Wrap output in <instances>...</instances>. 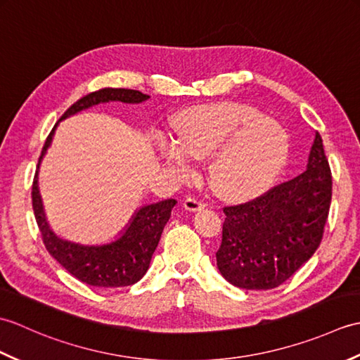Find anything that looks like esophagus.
Instances as JSON below:
<instances>
[{
  "label": "esophagus",
  "instance_id": "obj_1",
  "mask_svg": "<svg viewBox=\"0 0 360 360\" xmlns=\"http://www.w3.org/2000/svg\"><path fill=\"white\" fill-rule=\"evenodd\" d=\"M184 207L190 212H196V210H201L205 207V202L202 200H200V198H195V196H188L186 198L184 201Z\"/></svg>",
  "mask_w": 360,
  "mask_h": 360
}]
</instances>
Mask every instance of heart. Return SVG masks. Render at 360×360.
Segmentation results:
<instances>
[{"label": "heart", "mask_w": 360, "mask_h": 360, "mask_svg": "<svg viewBox=\"0 0 360 360\" xmlns=\"http://www.w3.org/2000/svg\"><path fill=\"white\" fill-rule=\"evenodd\" d=\"M178 143L162 142L168 164L187 170L188 156H209L212 188L229 200H246L271 186L288 156V136L254 106L218 103L192 108L174 120Z\"/></svg>", "instance_id": "b5f03b06"}]
</instances>
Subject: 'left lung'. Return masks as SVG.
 <instances>
[{
    "label": "left lung",
    "mask_w": 360,
    "mask_h": 360,
    "mask_svg": "<svg viewBox=\"0 0 360 360\" xmlns=\"http://www.w3.org/2000/svg\"><path fill=\"white\" fill-rule=\"evenodd\" d=\"M333 198V176L316 133L308 168L248 202L226 205L217 264L236 288L272 289L314 255Z\"/></svg>",
    "instance_id": "left-lung-1"
}]
</instances>
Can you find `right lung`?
<instances>
[{
  "label": "right lung",
  "mask_w": 360,
  "mask_h": 360,
  "mask_svg": "<svg viewBox=\"0 0 360 360\" xmlns=\"http://www.w3.org/2000/svg\"><path fill=\"white\" fill-rule=\"evenodd\" d=\"M147 94H142L141 91L136 89L102 88L79 98L65 111L60 120L102 102L119 101L125 103H139L147 101ZM56 127L46 137L41 155L38 158V165H40L46 148L49 147ZM37 173L38 167L30 196H32L34 215L46 250L75 278L91 286L122 288L139 281L148 271L150 259L155 254L160 235H162L167 221L172 215L176 201L165 200L145 205L136 213L131 224L128 226L125 233L117 241L106 244V246H80V244L60 240L57 235L49 231L43 213L40 195H38Z\"/></svg>",
  "instance_id": "obj_1"
}]
</instances>
